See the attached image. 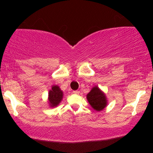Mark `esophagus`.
I'll use <instances>...</instances> for the list:
<instances>
[{"mask_svg": "<svg viewBox=\"0 0 153 153\" xmlns=\"http://www.w3.org/2000/svg\"><path fill=\"white\" fill-rule=\"evenodd\" d=\"M73 93L76 94V95H79V94L80 93V92L78 91H73Z\"/></svg>", "mask_w": 153, "mask_h": 153, "instance_id": "34e87169", "label": "esophagus"}]
</instances>
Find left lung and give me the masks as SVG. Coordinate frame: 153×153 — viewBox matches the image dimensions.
I'll return each instance as SVG.
<instances>
[{"label": "left lung", "instance_id": "obj_1", "mask_svg": "<svg viewBox=\"0 0 153 153\" xmlns=\"http://www.w3.org/2000/svg\"><path fill=\"white\" fill-rule=\"evenodd\" d=\"M86 98L91 107L97 111H101L107 106L105 93L97 85L92 88L91 91L87 94Z\"/></svg>", "mask_w": 153, "mask_h": 153}]
</instances>
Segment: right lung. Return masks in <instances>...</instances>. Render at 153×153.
<instances>
[{
    "label": "right lung",
    "instance_id": "1",
    "mask_svg": "<svg viewBox=\"0 0 153 153\" xmlns=\"http://www.w3.org/2000/svg\"><path fill=\"white\" fill-rule=\"evenodd\" d=\"M63 97V92L58 85H52L51 89L48 94V104L49 107H56L62 101Z\"/></svg>",
    "mask_w": 153,
    "mask_h": 153
}]
</instances>
